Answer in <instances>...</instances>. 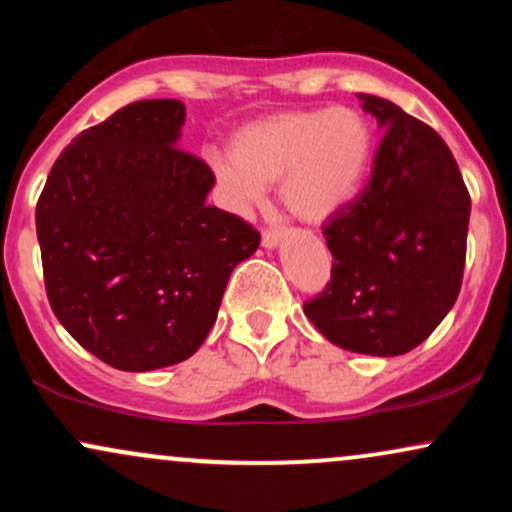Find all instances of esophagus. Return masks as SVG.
<instances>
[{"label":"esophagus","mask_w":512,"mask_h":512,"mask_svg":"<svg viewBox=\"0 0 512 512\" xmlns=\"http://www.w3.org/2000/svg\"><path fill=\"white\" fill-rule=\"evenodd\" d=\"M279 240H281V233L274 231V228H267V231L262 233V248L274 250L276 245H279Z\"/></svg>","instance_id":"esophagus-1"}]
</instances>
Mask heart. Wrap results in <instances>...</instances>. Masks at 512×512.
<instances>
[{
    "label": "heart",
    "mask_w": 512,
    "mask_h": 512,
    "mask_svg": "<svg viewBox=\"0 0 512 512\" xmlns=\"http://www.w3.org/2000/svg\"><path fill=\"white\" fill-rule=\"evenodd\" d=\"M370 151L373 134L356 110L281 113L236 132L231 161L216 163V173L243 207L279 182V199L293 219L320 226L354 199Z\"/></svg>",
    "instance_id": "b5f03b06"
}]
</instances>
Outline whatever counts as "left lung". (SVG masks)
Returning <instances> with one entry per match:
<instances>
[{
  "instance_id": "left-lung-1",
  "label": "left lung",
  "mask_w": 512,
  "mask_h": 512,
  "mask_svg": "<svg viewBox=\"0 0 512 512\" xmlns=\"http://www.w3.org/2000/svg\"><path fill=\"white\" fill-rule=\"evenodd\" d=\"M358 101L383 139L368 185L322 228L332 281L303 310L346 351L399 356L457 301L472 202L436 129L385 98L358 93Z\"/></svg>"
}]
</instances>
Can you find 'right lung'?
I'll return each mask as SVG.
<instances>
[{
    "label": "right lung",
    "mask_w": 512,
    "mask_h": 512,
    "mask_svg": "<svg viewBox=\"0 0 512 512\" xmlns=\"http://www.w3.org/2000/svg\"><path fill=\"white\" fill-rule=\"evenodd\" d=\"M185 105L137 101L88 127L35 207L48 301L72 337L117 370H156L202 346L236 264L260 245L209 207L214 173L178 146Z\"/></svg>",
    "instance_id": "1"
}]
</instances>
